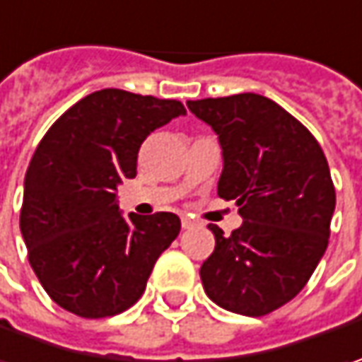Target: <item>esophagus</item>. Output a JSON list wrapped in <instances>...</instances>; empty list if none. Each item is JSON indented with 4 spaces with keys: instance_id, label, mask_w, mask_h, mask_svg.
Masks as SVG:
<instances>
[{
    "instance_id": "34e87169",
    "label": "esophagus",
    "mask_w": 362,
    "mask_h": 362,
    "mask_svg": "<svg viewBox=\"0 0 362 362\" xmlns=\"http://www.w3.org/2000/svg\"><path fill=\"white\" fill-rule=\"evenodd\" d=\"M197 225V221L194 218H190V216H182V228H192Z\"/></svg>"
}]
</instances>
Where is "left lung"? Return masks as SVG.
Instances as JSON below:
<instances>
[{
  "mask_svg": "<svg viewBox=\"0 0 362 362\" xmlns=\"http://www.w3.org/2000/svg\"><path fill=\"white\" fill-rule=\"evenodd\" d=\"M223 148L218 197L235 200L243 225L200 267L206 296L243 316H265L296 298L322 259L337 192L320 144L272 99L241 93L188 101Z\"/></svg>",
  "mask_w": 362,
  "mask_h": 362,
  "instance_id": "left-lung-1",
  "label": "left lung"
}]
</instances>
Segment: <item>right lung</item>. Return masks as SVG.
Segmentation results:
<instances>
[{
    "label": "right lung",
    "mask_w": 362,
    "mask_h": 362,
    "mask_svg": "<svg viewBox=\"0 0 362 362\" xmlns=\"http://www.w3.org/2000/svg\"><path fill=\"white\" fill-rule=\"evenodd\" d=\"M178 115H186L180 101L103 88L74 103L42 137L25 172L20 228L34 274L60 308L107 318L141 298L180 218H125L117 186L135 178L144 139Z\"/></svg>",
    "instance_id": "1"
}]
</instances>
